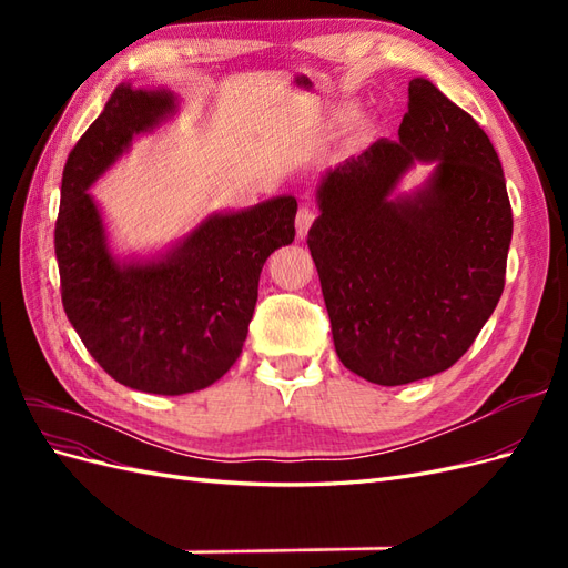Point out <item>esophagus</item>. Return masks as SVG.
<instances>
[{
    "instance_id": "esophagus-1",
    "label": "esophagus",
    "mask_w": 568,
    "mask_h": 568,
    "mask_svg": "<svg viewBox=\"0 0 568 568\" xmlns=\"http://www.w3.org/2000/svg\"><path fill=\"white\" fill-rule=\"evenodd\" d=\"M313 222H315V211L307 209V205H303V209L296 215V232H298L301 239H305V234H307V230H311Z\"/></svg>"
}]
</instances>
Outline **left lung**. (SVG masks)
Here are the masks:
<instances>
[{
    "label": "left lung",
    "instance_id": "8db88e82",
    "mask_svg": "<svg viewBox=\"0 0 568 568\" xmlns=\"http://www.w3.org/2000/svg\"><path fill=\"white\" fill-rule=\"evenodd\" d=\"M398 140L329 168L307 232L336 355L363 379L403 386L453 367L505 288L511 205L476 120L432 80H409ZM417 162L433 173L398 193Z\"/></svg>",
    "mask_w": 568,
    "mask_h": 568
}]
</instances>
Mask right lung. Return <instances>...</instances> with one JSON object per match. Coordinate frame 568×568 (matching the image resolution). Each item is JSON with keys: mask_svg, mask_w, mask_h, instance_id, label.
I'll use <instances>...</instances> for the list:
<instances>
[{"mask_svg": "<svg viewBox=\"0 0 568 568\" xmlns=\"http://www.w3.org/2000/svg\"><path fill=\"white\" fill-rule=\"evenodd\" d=\"M178 113L170 90L123 82L63 168L54 246L65 315L115 382L156 395L215 384L242 355L263 265L296 236L294 196L213 213L153 255H118L90 194L132 149Z\"/></svg>", "mask_w": 568, "mask_h": 568, "instance_id": "right-lung-1", "label": "right lung"}]
</instances>
